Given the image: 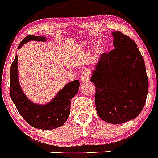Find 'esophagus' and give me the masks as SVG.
Wrapping results in <instances>:
<instances>
[{
  "label": "esophagus",
  "mask_w": 158,
  "mask_h": 158,
  "mask_svg": "<svg viewBox=\"0 0 158 158\" xmlns=\"http://www.w3.org/2000/svg\"><path fill=\"white\" fill-rule=\"evenodd\" d=\"M90 78V73L88 70H84L82 72V75H81V79H82V82H86L88 81Z\"/></svg>",
  "instance_id": "obj_1"
}]
</instances>
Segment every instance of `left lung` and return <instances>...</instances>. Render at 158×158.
Returning <instances> with one entry per match:
<instances>
[{"mask_svg": "<svg viewBox=\"0 0 158 158\" xmlns=\"http://www.w3.org/2000/svg\"><path fill=\"white\" fill-rule=\"evenodd\" d=\"M114 49L101 54L90 80L102 120L121 124L136 118L145 105L148 77L143 56L129 36L113 32Z\"/></svg>", "mask_w": 158, "mask_h": 158, "instance_id": "1", "label": "left lung"}]
</instances>
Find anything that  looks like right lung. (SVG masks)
Listing matches in <instances>:
<instances>
[{
    "label": "right lung",
    "mask_w": 158,
    "mask_h": 158,
    "mask_svg": "<svg viewBox=\"0 0 158 158\" xmlns=\"http://www.w3.org/2000/svg\"><path fill=\"white\" fill-rule=\"evenodd\" d=\"M29 40L45 41L44 36L29 35L19 44L18 49ZM79 80L69 82L59 91L53 101L45 105L33 104L25 96L18 79V57L10 70V94L18 111L28 124L34 128L50 130L63 126L70 114L71 100L79 91Z\"/></svg>",
    "instance_id": "add662e5"
}]
</instances>
